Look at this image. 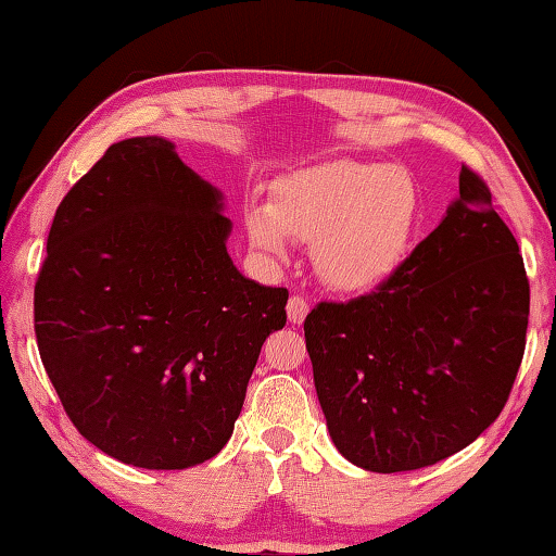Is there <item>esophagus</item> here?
<instances>
[{
    "label": "esophagus",
    "mask_w": 556,
    "mask_h": 556,
    "mask_svg": "<svg viewBox=\"0 0 556 556\" xmlns=\"http://www.w3.org/2000/svg\"><path fill=\"white\" fill-rule=\"evenodd\" d=\"M306 314H308V301L301 296V294H294L289 299V304H287V316H289V321L291 324H301L306 318Z\"/></svg>",
    "instance_id": "esophagus-1"
}]
</instances>
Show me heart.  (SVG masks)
I'll return each mask as SVG.
<instances>
[{"label":"heart","instance_id":"b5f03b06","mask_svg":"<svg viewBox=\"0 0 556 556\" xmlns=\"http://www.w3.org/2000/svg\"><path fill=\"white\" fill-rule=\"evenodd\" d=\"M419 215L412 178L390 164L326 162L289 174L275 203L250 201L244 218L255 248L281 255L291 238L314 242L326 285L368 289L397 267Z\"/></svg>","mask_w":556,"mask_h":556}]
</instances>
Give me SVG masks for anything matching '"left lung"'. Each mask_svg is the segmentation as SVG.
<instances>
[{
	"instance_id": "left-lung-1",
	"label": "left lung",
	"mask_w": 556,
	"mask_h": 556,
	"mask_svg": "<svg viewBox=\"0 0 556 556\" xmlns=\"http://www.w3.org/2000/svg\"><path fill=\"white\" fill-rule=\"evenodd\" d=\"M530 281L491 188L460 166L458 201L370 294L304 321L336 448L375 473L434 466L493 425L525 355Z\"/></svg>"
}]
</instances>
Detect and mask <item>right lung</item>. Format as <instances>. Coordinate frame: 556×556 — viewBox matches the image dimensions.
<instances>
[{
    "label": "right lung",
    "mask_w": 556,
    "mask_h": 556,
    "mask_svg": "<svg viewBox=\"0 0 556 556\" xmlns=\"http://www.w3.org/2000/svg\"><path fill=\"white\" fill-rule=\"evenodd\" d=\"M220 193L174 144H112L53 215L34 289L41 363L73 427L122 464L213 458L240 417L285 287L242 277Z\"/></svg>",
    "instance_id": "add662e5"
}]
</instances>
